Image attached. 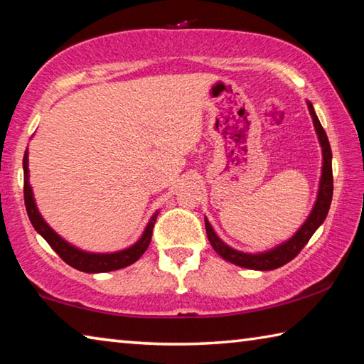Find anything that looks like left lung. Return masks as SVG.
<instances>
[{
    "label": "left lung",
    "mask_w": 364,
    "mask_h": 364,
    "mask_svg": "<svg viewBox=\"0 0 364 364\" xmlns=\"http://www.w3.org/2000/svg\"><path fill=\"white\" fill-rule=\"evenodd\" d=\"M306 105H308L309 114H311V119H313L314 130H316L321 151H323V168H321L318 195H316V201H314V205L311 208V213L308 214L306 221L300 225L299 230H296L290 238H287V240L282 243H279L276 247L266 250V252H258V253L240 252V250L229 247L228 243L221 240V237L214 232L213 225L205 218L206 235H208V240L211 243V247L214 248V252L232 264L247 267V269H255V271H272L284 264H287L289 261L294 259L295 256L300 253V250L306 245L309 238H311L314 232L318 230L319 225L324 223L327 213H329L332 192H333L332 151H331L329 140H327L324 129L321 126L316 112H314L313 105L309 103V101H306Z\"/></svg>",
    "instance_id": "8db88e82"
}]
</instances>
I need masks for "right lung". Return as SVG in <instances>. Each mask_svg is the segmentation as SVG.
Returning a JSON list of instances; mask_svg holds the SVG:
<instances>
[{
	"label": "right lung",
	"instance_id": "obj_1",
	"mask_svg": "<svg viewBox=\"0 0 364 364\" xmlns=\"http://www.w3.org/2000/svg\"><path fill=\"white\" fill-rule=\"evenodd\" d=\"M22 166H23V200H26V210L28 214V219H31V223L33 225V229L37 230L48 243H50V247L55 250L59 256H61L63 261H65L69 266H73L74 269L82 271V272H90V274L117 271L135 263V261L146 252V248L151 242L153 228H154V223H156L159 211L154 213L150 218V221H148L141 237L134 243V245H130L124 250H119V252H112V253L85 252V250L77 248L75 245H73V243L64 240L56 230H53L50 228V224H48L43 219V216L40 214L37 203H35V198H33V190L31 187V181H28L31 174H28V151L27 150H26V154H23Z\"/></svg>",
	"mask_w": 364,
	"mask_h": 364
}]
</instances>
